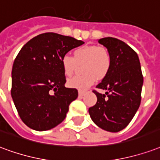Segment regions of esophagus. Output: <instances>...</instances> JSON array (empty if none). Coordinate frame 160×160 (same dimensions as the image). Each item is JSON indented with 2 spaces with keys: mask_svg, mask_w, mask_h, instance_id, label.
Segmentation results:
<instances>
[{
  "mask_svg": "<svg viewBox=\"0 0 160 160\" xmlns=\"http://www.w3.org/2000/svg\"><path fill=\"white\" fill-rule=\"evenodd\" d=\"M85 94H86V92H84V91H80V92H79V97H80V98L83 97Z\"/></svg>",
  "mask_w": 160,
  "mask_h": 160,
  "instance_id": "esophagus-1",
  "label": "esophagus"
}]
</instances>
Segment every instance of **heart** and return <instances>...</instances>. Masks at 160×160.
Returning <instances> with one entry per match:
<instances>
[{
  "label": "heart",
  "mask_w": 160,
  "mask_h": 160,
  "mask_svg": "<svg viewBox=\"0 0 160 160\" xmlns=\"http://www.w3.org/2000/svg\"><path fill=\"white\" fill-rule=\"evenodd\" d=\"M83 73L80 76H74L68 80V86L74 89H87L97 79H102L109 72L112 58L107 48L95 45H86L74 51V58L65 55L61 59L62 70L65 75L70 76L74 73L76 64L84 63Z\"/></svg>",
  "instance_id": "obj_1"
}]
</instances>
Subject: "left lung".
<instances>
[{
	"instance_id": "8db88e82",
	"label": "left lung",
	"mask_w": 160,
	"mask_h": 160,
	"mask_svg": "<svg viewBox=\"0 0 160 160\" xmlns=\"http://www.w3.org/2000/svg\"><path fill=\"white\" fill-rule=\"evenodd\" d=\"M98 42L107 48L112 62L109 72L93 91L97 103L89 108L92 121L102 130L118 132L125 128L137 113L141 103L143 77L137 52L124 41L106 37Z\"/></svg>"
}]
</instances>
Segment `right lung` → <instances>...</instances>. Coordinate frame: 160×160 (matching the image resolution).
Wrapping results in <instances>:
<instances>
[{"mask_svg": "<svg viewBox=\"0 0 160 160\" xmlns=\"http://www.w3.org/2000/svg\"><path fill=\"white\" fill-rule=\"evenodd\" d=\"M83 44L70 36L44 33L20 50L12 65L11 95L20 118L29 128L47 131L63 121L78 91L64 86L61 59Z\"/></svg>", "mask_w": 160, "mask_h": 160, "instance_id": "obj_1", "label": "right lung"}]
</instances>
